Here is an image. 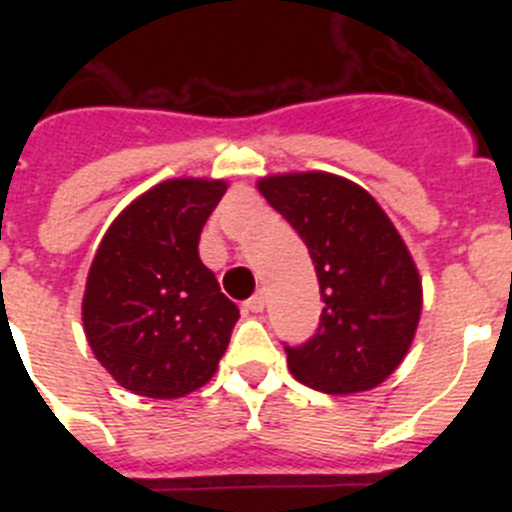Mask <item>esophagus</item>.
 I'll list each match as a JSON object with an SVG mask.
<instances>
[{"label": "esophagus", "instance_id": "34e87169", "mask_svg": "<svg viewBox=\"0 0 512 512\" xmlns=\"http://www.w3.org/2000/svg\"><path fill=\"white\" fill-rule=\"evenodd\" d=\"M264 305H266L264 292H256V295H253L251 300L243 302V310H246V312H261V310H264Z\"/></svg>", "mask_w": 512, "mask_h": 512}]
</instances>
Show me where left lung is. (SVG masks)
<instances>
[{
    "mask_svg": "<svg viewBox=\"0 0 512 512\" xmlns=\"http://www.w3.org/2000/svg\"><path fill=\"white\" fill-rule=\"evenodd\" d=\"M259 192L305 241L325 302L315 336L284 346L289 372L325 395L372 390L418 328L423 289L408 246L372 194L341 176H266Z\"/></svg>",
    "mask_w": 512,
    "mask_h": 512,
    "instance_id": "obj_1",
    "label": "left lung"
}]
</instances>
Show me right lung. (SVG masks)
Masks as SVG:
<instances>
[{
  "instance_id": "obj_1",
  "label": "right lung",
  "mask_w": 512,
  "mask_h": 512,
  "mask_svg": "<svg viewBox=\"0 0 512 512\" xmlns=\"http://www.w3.org/2000/svg\"><path fill=\"white\" fill-rule=\"evenodd\" d=\"M225 182L169 179L117 215L87 277L84 330L99 364L143 397L171 400L210 382L241 312L197 243Z\"/></svg>"
}]
</instances>
